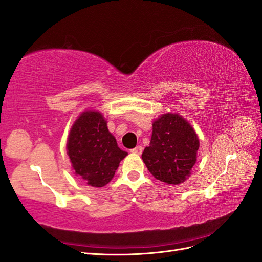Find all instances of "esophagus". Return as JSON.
<instances>
[{
  "mask_svg": "<svg viewBox=\"0 0 262 262\" xmlns=\"http://www.w3.org/2000/svg\"><path fill=\"white\" fill-rule=\"evenodd\" d=\"M142 150H143V147H142L141 145H138V146H136L134 148H132L131 152L134 153V154H141Z\"/></svg>",
  "mask_w": 262,
  "mask_h": 262,
  "instance_id": "1",
  "label": "esophagus"
}]
</instances>
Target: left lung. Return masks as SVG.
Segmentation results:
<instances>
[{
  "label": "left lung",
  "instance_id": "obj_1",
  "mask_svg": "<svg viewBox=\"0 0 262 262\" xmlns=\"http://www.w3.org/2000/svg\"><path fill=\"white\" fill-rule=\"evenodd\" d=\"M199 145L196 133L186 119L178 114H164L153 122L152 138L142 160L157 180L178 185L190 176Z\"/></svg>",
  "mask_w": 262,
  "mask_h": 262
}]
</instances>
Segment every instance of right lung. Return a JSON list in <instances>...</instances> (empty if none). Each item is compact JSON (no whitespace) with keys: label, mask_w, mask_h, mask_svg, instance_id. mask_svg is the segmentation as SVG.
<instances>
[{"label":"right lung","mask_w":262,"mask_h":262,"mask_svg":"<svg viewBox=\"0 0 262 262\" xmlns=\"http://www.w3.org/2000/svg\"><path fill=\"white\" fill-rule=\"evenodd\" d=\"M67 148L75 175L98 188L114 178L119 163L128 155L118 147L104 116L96 110L84 112L76 119Z\"/></svg>","instance_id":"add662e5"}]
</instances>
